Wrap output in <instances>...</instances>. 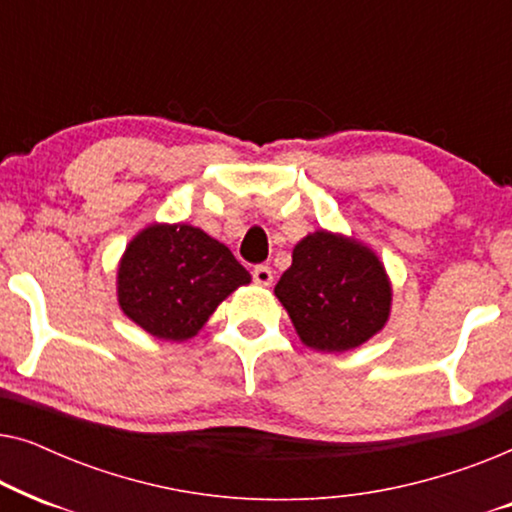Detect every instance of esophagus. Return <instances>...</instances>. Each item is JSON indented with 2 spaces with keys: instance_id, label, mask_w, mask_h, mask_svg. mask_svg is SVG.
I'll return each instance as SVG.
<instances>
[{
  "instance_id": "34e87169",
  "label": "esophagus",
  "mask_w": 512,
  "mask_h": 512,
  "mask_svg": "<svg viewBox=\"0 0 512 512\" xmlns=\"http://www.w3.org/2000/svg\"><path fill=\"white\" fill-rule=\"evenodd\" d=\"M251 277H254L256 284L270 286L272 284V268L270 265H256V268L251 270Z\"/></svg>"
}]
</instances>
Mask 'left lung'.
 I'll return each mask as SVG.
<instances>
[{
  "mask_svg": "<svg viewBox=\"0 0 512 512\" xmlns=\"http://www.w3.org/2000/svg\"><path fill=\"white\" fill-rule=\"evenodd\" d=\"M275 296L300 340L319 352L363 345L382 331L391 307V286L380 258L363 244L326 230L296 244Z\"/></svg>",
  "mask_w": 512,
  "mask_h": 512,
  "instance_id": "left-lung-1",
  "label": "left lung"
}]
</instances>
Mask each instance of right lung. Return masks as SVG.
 Wrapping results in <instances>:
<instances>
[{"label": "right lung", "instance_id": "add662e5", "mask_svg": "<svg viewBox=\"0 0 512 512\" xmlns=\"http://www.w3.org/2000/svg\"><path fill=\"white\" fill-rule=\"evenodd\" d=\"M249 282V272L226 244L205 230L156 223L125 249L118 303L153 338L181 342L205 326L223 298Z\"/></svg>", "mask_w": 512, "mask_h": 512}]
</instances>
